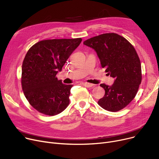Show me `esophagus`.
<instances>
[{"label": "esophagus", "instance_id": "34e87169", "mask_svg": "<svg viewBox=\"0 0 159 159\" xmlns=\"http://www.w3.org/2000/svg\"><path fill=\"white\" fill-rule=\"evenodd\" d=\"M83 85H84L85 87H94V85L92 84H89V83H83Z\"/></svg>", "mask_w": 159, "mask_h": 159}]
</instances>
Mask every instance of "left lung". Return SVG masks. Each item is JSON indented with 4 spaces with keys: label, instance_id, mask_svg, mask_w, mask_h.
Segmentation results:
<instances>
[{
    "label": "left lung",
    "instance_id": "obj_1",
    "mask_svg": "<svg viewBox=\"0 0 159 159\" xmlns=\"http://www.w3.org/2000/svg\"><path fill=\"white\" fill-rule=\"evenodd\" d=\"M84 44L96 51L107 74L115 78L111 86L100 85L105 93L98 103L111 112L122 109L134 99L142 81L141 64L134 48L115 33L92 37Z\"/></svg>",
    "mask_w": 159,
    "mask_h": 159
}]
</instances>
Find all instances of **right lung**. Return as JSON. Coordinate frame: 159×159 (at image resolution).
I'll use <instances>...</instances> for the list:
<instances>
[{
    "label": "right lung",
    "mask_w": 159,
    "mask_h": 159,
    "mask_svg": "<svg viewBox=\"0 0 159 159\" xmlns=\"http://www.w3.org/2000/svg\"><path fill=\"white\" fill-rule=\"evenodd\" d=\"M81 41V38L43 40L26 53L22 66V87L27 100L37 111L54 116L69 105L73 85L63 84L56 74Z\"/></svg>",
    "instance_id": "add662e5"
}]
</instances>
